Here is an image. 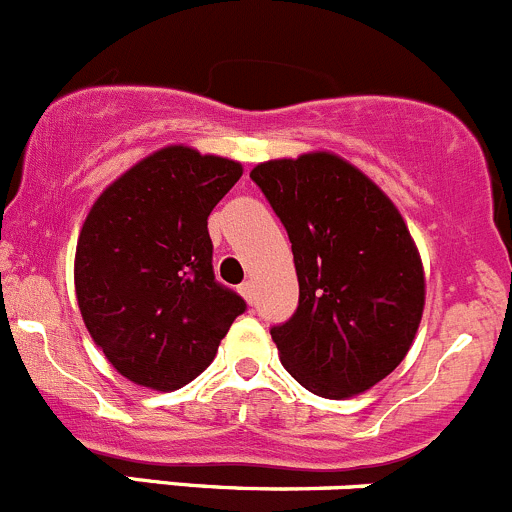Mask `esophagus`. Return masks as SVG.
I'll use <instances>...</instances> for the list:
<instances>
[{"label": "esophagus", "instance_id": "esophagus-1", "mask_svg": "<svg viewBox=\"0 0 512 512\" xmlns=\"http://www.w3.org/2000/svg\"><path fill=\"white\" fill-rule=\"evenodd\" d=\"M239 293L246 298V303H254V296H256V293H254V281H244V283H241Z\"/></svg>", "mask_w": 512, "mask_h": 512}]
</instances>
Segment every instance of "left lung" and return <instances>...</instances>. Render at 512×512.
<instances>
[{
  "mask_svg": "<svg viewBox=\"0 0 512 512\" xmlns=\"http://www.w3.org/2000/svg\"><path fill=\"white\" fill-rule=\"evenodd\" d=\"M286 226L298 308L271 328L283 368L341 401L371 391L411 351L426 306L418 246L386 191L331 151L254 166Z\"/></svg>",
  "mask_w": 512,
  "mask_h": 512,
  "instance_id": "left-lung-1",
  "label": "left lung"
}]
</instances>
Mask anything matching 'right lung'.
Here are the masks:
<instances>
[{
    "mask_svg": "<svg viewBox=\"0 0 512 512\" xmlns=\"http://www.w3.org/2000/svg\"><path fill=\"white\" fill-rule=\"evenodd\" d=\"M224 156L169 144L111 181L86 214L74 256L84 326L136 386L176 391L209 368L246 311L216 283L209 214L241 179Z\"/></svg>",
    "mask_w": 512,
    "mask_h": 512,
    "instance_id": "add662e5",
    "label": "right lung"
}]
</instances>
